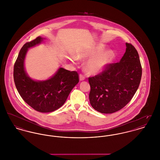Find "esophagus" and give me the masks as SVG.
Returning a JSON list of instances; mask_svg holds the SVG:
<instances>
[{"mask_svg":"<svg viewBox=\"0 0 160 160\" xmlns=\"http://www.w3.org/2000/svg\"><path fill=\"white\" fill-rule=\"evenodd\" d=\"M85 79V76L83 75V74H79V81H84Z\"/></svg>","mask_w":160,"mask_h":160,"instance_id":"esophagus-1","label":"esophagus"}]
</instances>
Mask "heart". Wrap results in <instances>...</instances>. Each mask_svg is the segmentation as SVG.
<instances>
[{
	"label": "heart",
	"instance_id": "b5f03b06",
	"mask_svg": "<svg viewBox=\"0 0 160 160\" xmlns=\"http://www.w3.org/2000/svg\"><path fill=\"white\" fill-rule=\"evenodd\" d=\"M104 49L102 44H98L93 48L80 50L76 52V57H71V60L74 62L77 59L83 60L89 58L85 64V70L90 74H97L104 70L114 57V54L112 50L102 53Z\"/></svg>",
	"mask_w": 160,
	"mask_h": 160
}]
</instances>
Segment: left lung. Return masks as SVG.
<instances>
[{
    "label": "left lung",
    "instance_id": "8db88e82",
    "mask_svg": "<svg viewBox=\"0 0 160 160\" xmlns=\"http://www.w3.org/2000/svg\"><path fill=\"white\" fill-rule=\"evenodd\" d=\"M126 51L119 62L108 64L102 73L88 78L89 100L92 108L102 114H112L130 102L142 76L137 50L126 43Z\"/></svg>",
    "mask_w": 160,
    "mask_h": 160
}]
</instances>
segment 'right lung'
Wrapping results in <instances>:
<instances>
[{
  "label": "right lung",
  "mask_w": 160,
  "mask_h": 160,
  "mask_svg": "<svg viewBox=\"0 0 160 160\" xmlns=\"http://www.w3.org/2000/svg\"><path fill=\"white\" fill-rule=\"evenodd\" d=\"M44 39L38 37L22 47L15 62L13 77L17 90L24 102L38 112H50L66 102L73 87L79 82V76L76 72L59 68L51 78L45 81H35L29 77L24 68L27 52Z\"/></svg>",
  "instance_id": "obj_1"
}]
</instances>
